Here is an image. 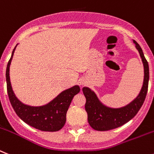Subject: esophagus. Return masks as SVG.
I'll return each mask as SVG.
<instances>
[{"instance_id":"obj_1","label":"esophagus","mask_w":154,"mask_h":154,"mask_svg":"<svg viewBox=\"0 0 154 154\" xmlns=\"http://www.w3.org/2000/svg\"><path fill=\"white\" fill-rule=\"evenodd\" d=\"M85 81H81V82H80V84H81V85H85Z\"/></svg>"}]
</instances>
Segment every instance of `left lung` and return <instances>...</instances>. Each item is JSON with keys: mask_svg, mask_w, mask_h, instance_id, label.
<instances>
[{"mask_svg": "<svg viewBox=\"0 0 154 154\" xmlns=\"http://www.w3.org/2000/svg\"><path fill=\"white\" fill-rule=\"evenodd\" d=\"M133 43L139 51L144 68L143 86L135 99L125 106L112 108L103 104L90 88H82L86 98L85 110L88 113V121L90 126L97 131H109L121 127L135 117L144 103L149 83V65L139 44L134 40Z\"/></svg>", "mask_w": 154, "mask_h": 154, "instance_id": "1", "label": "left lung"}]
</instances>
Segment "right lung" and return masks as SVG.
<instances>
[{
    "mask_svg": "<svg viewBox=\"0 0 154 154\" xmlns=\"http://www.w3.org/2000/svg\"><path fill=\"white\" fill-rule=\"evenodd\" d=\"M18 45H16L17 46ZM16 46L11 53L6 69V82L9 100L16 114L31 127L44 131H57L64 126L66 121V113L72 99L80 92V87L74 85L59 93L48 103L40 106H33L22 103L12 90L9 71Z\"/></svg>",
    "mask_w": 154,
    "mask_h": 154,
    "instance_id": "right-lung-1",
    "label": "right lung"
}]
</instances>
